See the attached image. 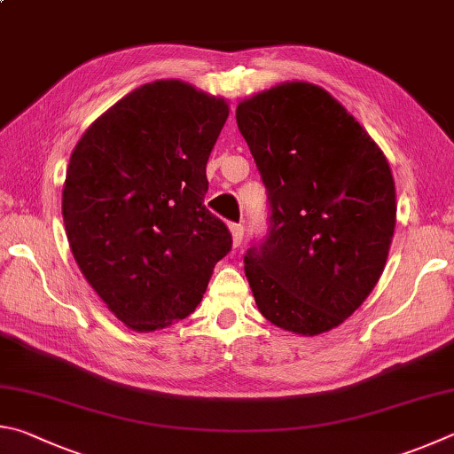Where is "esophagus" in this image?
Listing matches in <instances>:
<instances>
[{
    "instance_id": "1",
    "label": "esophagus",
    "mask_w": 454,
    "mask_h": 454,
    "mask_svg": "<svg viewBox=\"0 0 454 454\" xmlns=\"http://www.w3.org/2000/svg\"><path fill=\"white\" fill-rule=\"evenodd\" d=\"M229 229H231V235H233V247H239V245L243 243L245 227L241 225V223H231V225H229Z\"/></svg>"
}]
</instances>
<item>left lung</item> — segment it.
<instances>
[{
	"instance_id": "1",
	"label": "left lung",
	"mask_w": 454,
	"mask_h": 454,
	"mask_svg": "<svg viewBox=\"0 0 454 454\" xmlns=\"http://www.w3.org/2000/svg\"><path fill=\"white\" fill-rule=\"evenodd\" d=\"M267 189L269 231L245 255L261 315L297 335L351 317L383 273L396 203L387 157L319 85L287 82L237 106Z\"/></svg>"
}]
</instances>
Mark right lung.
Masks as SVG:
<instances>
[{"instance_id":"1","label":"right lung","mask_w":454,"mask_h":454,"mask_svg":"<svg viewBox=\"0 0 454 454\" xmlns=\"http://www.w3.org/2000/svg\"><path fill=\"white\" fill-rule=\"evenodd\" d=\"M227 117L225 99L161 79L95 119L71 153L61 203L69 247L127 327L185 319L231 251L227 225L203 205Z\"/></svg>"}]
</instances>
